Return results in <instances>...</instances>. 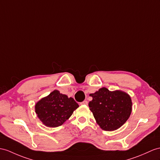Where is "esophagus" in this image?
Instances as JSON below:
<instances>
[{"mask_svg": "<svg viewBox=\"0 0 160 160\" xmlns=\"http://www.w3.org/2000/svg\"><path fill=\"white\" fill-rule=\"evenodd\" d=\"M88 102L87 100H84V101H83L82 102L80 103L81 105H88Z\"/></svg>", "mask_w": 160, "mask_h": 160, "instance_id": "34e87169", "label": "esophagus"}]
</instances>
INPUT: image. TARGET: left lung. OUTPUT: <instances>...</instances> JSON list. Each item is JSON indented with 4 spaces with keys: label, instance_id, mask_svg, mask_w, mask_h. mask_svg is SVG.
I'll use <instances>...</instances> for the list:
<instances>
[{
    "label": "left lung",
    "instance_id": "8db88e82",
    "mask_svg": "<svg viewBox=\"0 0 160 160\" xmlns=\"http://www.w3.org/2000/svg\"><path fill=\"white\" fill-rule=\"evenodd\" d=\"M89 107L96 123L105 131H114L122 127L130 118L132 102L130 95L122 90L109 91L102 88L90 93Z\"/></svg>",
    "mask_w": 160,
    "mask_h": 160
}]
</instances>
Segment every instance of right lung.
Segmentation results:
<instances>
[{
    "label": "right lung",
    "mask_w": 160,
    "mask_h": 160,
    "mask_svg": "<svg viewBox=\"0 0 160 160\" xmlns=\"http://www.w3.org/2000/svg\"><path fill=\"white\" fill-rule=\"evenodd\" d=\"M79 107L72 98H68L55 89L35 104V112L47 127L62 126Z\"/></svg>",
    "instance_id": "add662e5"
}]
</instances>
